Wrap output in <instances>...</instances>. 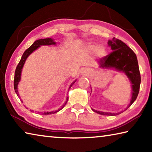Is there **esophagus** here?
Segmentation results:
<instances>
[{"label":"esophagus","instance_id":"34e87169","mask_svg":"<svg viewBox=\"0 0 152 152\" xmlns=\"http://www.w3.org/2000/svg\"><path fill=\"white\" fill-rule=\"evenodd\" d=\"M89 73V71L88 70H86V69H84V70H82L81 72V74L82 75H84V76H87Z\"/></svg>","mask_w":152,"mask_h":152}]
</instances>
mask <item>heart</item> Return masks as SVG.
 Returning a JSON list of instances; mask_svg holds the SVG:
<instances>
[{"mask_svg":"<svg viewBox=\"0 0 152 152\" xmlns=\"http://www.w3.org/2000/svg\"><path fill=\"white\" fill-rule=\"evenodd\" d=\"M86 50L88 52H94L95 51L98 56H102L104 53V50L101 46H97L94 44H89L86 45Z\"/></svg>","mask_w":152,"mask_h":152,"instance_id":"b5f03b06","label":"heart"}]
</instances>
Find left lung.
<instances>
[{
    "label": "left lung",
    "instance_id": "obj_1",
    "mask_svg": "<svg viewBox=\"0 0 152 152\" xmlns=\"http://www.w3.org/2000/svg\"><path fill=\"white\" fill-rule=\"evenodd\" d=\"M108 45L111 48L113 51L100 60L99 68L102 69H115L117 71L122 72L129 79L132 83V96L129 104L126 108L127 109L134 102L140 91L141 76L137 56L132 49L129 48L125 43L115 37H113L112 40H109ZM92 109L94 112L102 115L114 116L121 113L102 112L93 109Z\"/></svg>",
    "mask_w": 152,
    "mask_h": 152
}]
</instances>
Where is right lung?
Masks as SVG:
<instances>
[{
	"instance_id": "right-lung-1",
	"label": "right lung",
	"mask_w": 152,
	"mask_h": 152,
	"mask_svg": "<svg viewBox=\"0 0 152 152\" xmlns=\"http://www.w3.org/2000/svg\"><path fill=\"white\" fill-rule=\"evenodd\" d=\"M56 42H55L54 41H53V39H51V38H46V39H38V40H36L35 42L33 43V44L30 46V47L27 49V50H25V52L23 53V54L21 59H20V60L19 61V63L18 64V65L17 66V68L16 70H15V78H14V88H15V91L16 92V94L20 98V96L19 94V92H18V84H19V82L20 80V75H21V72L23 70V66L25 64V61H26L27 58L29 57V56L31 54V53H32L33 51L35 50H37V48H39L40 46L42 45H56ZM76 81L74 80L72 83L70 84V87H69V89H70L72 86L73 85V84L75 83ZM68 96L66 98V102H64V104L61 107L60 109H59L58 110H53V111H51V112H44V113H42L43 115H50V114H53V113H56L58 111H60V110H61L63 109V108L65 107L66 104L67 103V101H68ZM33 111V110H32ZM39 113V112H38Z\"/></svg>"
}]
</instances>
